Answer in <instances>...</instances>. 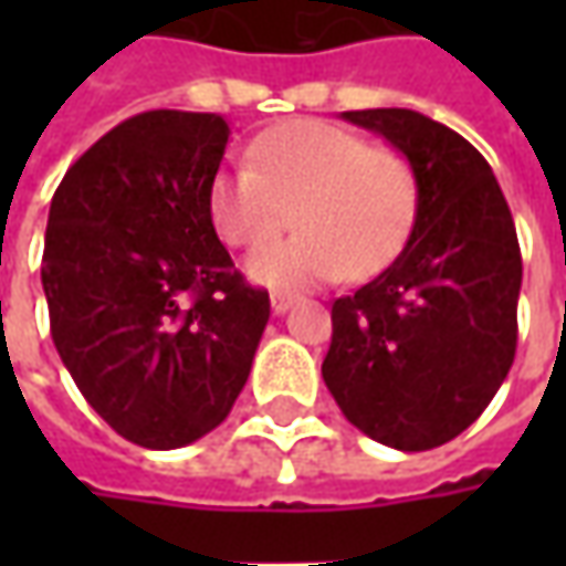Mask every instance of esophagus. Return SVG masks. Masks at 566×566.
I'll return each mask as SVG.
<instances>
[{"mask_svg": "<svg viewBox=\"0 0 566 566\" xmlns=\"http://www.w3.org/2000/svg\"><path fill=\"white\" fill-rule=\"evenodd\" d=\"M295 298H298V295H295V293H273L271 295L273 315H286V312H290V308H293V305H295Z\"/></svg>", "mask_w": 566, "mask_h": 566, "instance_id": "obj_1", "label": "esophagus"}]
</instances>
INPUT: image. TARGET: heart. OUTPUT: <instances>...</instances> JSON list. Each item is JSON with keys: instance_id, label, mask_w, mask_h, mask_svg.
<instances>
[{"instance_id": "heart-1", "label": "heart", "mask_w": 566, "mask_h": 566, "mask_svg": "<svg viewBox=\"0 0 566 566\" xmlns=\"http://www.w3.org/2000/svg\"><path fill=\"white\" fill-rule=\"evenodd\" d=\"M249 166H227L207 186V213L232 249H258L290 223L298 232L258 251L249 276L271 290L371 276L406 245L419 182L394 147H375L331 122L295 119L261 132Z\"/></svg>"}]
</instances>
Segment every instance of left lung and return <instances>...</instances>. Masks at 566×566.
I'll return each mask as SVG.
<instances>
[{"instance_id": "8db88e82", "label": "left lung", "mask_w": 566, "mask_h": 566, "mask_svg": "<svg viewBox=\"0 0 566 566\" xmlns=\"http://www.w3.org/2000/svg\"><path fill=\"white\" fill-rule=\"evenodd\" d=\"M343 119L390 142L419 182L400 258L334 302L321 375L343 416L406 453L453 441L504 384L516 353L523 258L489 160L416 109Z\"/></svg>"}]
</instances>
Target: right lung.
<instances>
[{
  "mask_svg": "<svg viewBox=\"0 0 566 566\" xmlns=\"http://www.w3.org/2000/svg\"><path fill=\"white\" fill-rule=\"evenodd\" d=\"M227 142L217 113L132 116L50 205L40 276L55 349L99 419L147 450L227 419L271 317L207 213Z\"/></svg>",
  "mask_w": 566,
  "mask_h": 566,
  "instance_id": "right-lung-1",
  "label": "right lung"
}]
</instances>
